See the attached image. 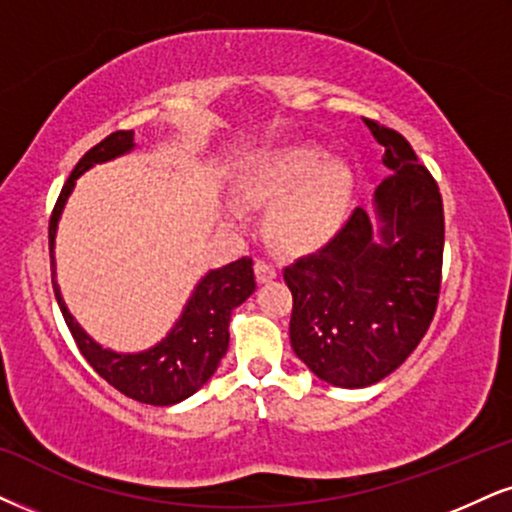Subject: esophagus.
<instances>
[{"mask_svg": "<svg viewBox=\"0 0 512 512\" xmlns=\"http://www.w3.org/2000/svg\"><path fill=\"white\" fill-rule=\"evenodd\" d=\"M254 273H256L258 282H270V280H275V277H277V268L268 261H256L254 263Z\"/></svg>", "mask_w": 512, "mask_h": 512, "instance_id": "obj_1", "label": "esophagus"}]
</instances>
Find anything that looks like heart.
Returning a JSON list of instances; mask_svg holds the SVG:
<instances>
[{
  "label": "heart",
  "mask_w": 512,
  "mask_h": 512,
  "mask_svg": "<svg viewBox=\"0 0 512 512\" xmlns=\"http://www.w3.org/2000/svg\"><path fill=\"white\" fill-rule=\"evenodd\" d=\"M351 170L325 159L315 144L256 156L242 168L237 192L251 204H275L270 232L285 249H318L337 235L351 201Z\"/></svg>",
  "instance_id": "1"
}]
</instances>
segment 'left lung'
Instances as JSON below:
<instances>
[{"label":"left lung","instance_id":"1","mask_svg":"<svg viewBox=\"0 0 512 512\" xmlns=\"http://www.w3.org/2000/svg\"><path fill=\"white\" fill-rule=\"evenodd\" d=\"M391 170L375 218L356 208L323 249L285 268L296 356L332 387L361 389L406 361L430 327L441 289L444 204L396 130L365 121Z\"/></svg>","mask_w":512,"mask_h":512}]
</instances>
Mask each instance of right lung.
Masks as SVG:
<instances>
[{
	"label": "right lung",
	"instance_id": "add662e5",
	"mask_svg": "<svg viewBox=\"0 0 512 512\" xmlns=\"http://www.w3.org/2000/svg\"><path fill=\"white\" fill-rule=\"evenodd\" d=\"M135 132L118 130L111 132L106 140L92 147L73 168L71 178L63 185L59 199L49 218V258H52V285L56 301L71 330L75 344L85 361L92 365L99 377H104L113 389L130 399L149 403V406H173L185 401L194 391H199L211 380L220 358L225 356L230 344V318L239 304H244L256 289L254 261L249 256L239 258L235 263L218 270H208L194 287L187 306L173 330L161 339L159 344L140 353H116L97 344L82 327L75 323L71 311L66 308L61 289L56 285V263H54V242L56 225H59L61 211L71 197L75 180L94 163H106L135 149Z\"/></svg>",
	"mask_w": 512,
	"mask_h": 512
}]
</instances>
